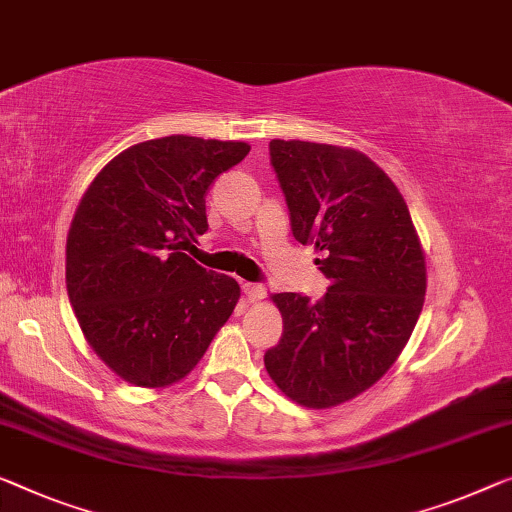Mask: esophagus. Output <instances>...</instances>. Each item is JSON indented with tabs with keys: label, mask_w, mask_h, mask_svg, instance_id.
Wrapping results in <instances>:
<instances>
[{
	"label": "esophagus",
	"mask_w": 512,
	"mask_h": 512,
	"mask_svg": "<svg viewBox=\"0 0 512 512\" xmlns=\"http://www.w3.org/2000/svg\"><path fill=\"white\" fill-rule=\"evenodd\" d=\"M243 294H246V299L250 303H255L259 299H264L266 289L262 285H257V282H243Z\"/></svg>",
	"instance_id": "34e87169"
}]
</instances>
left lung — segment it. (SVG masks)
Here are the masks:
<instances>
[{
  "label": "left lung",
  "mask_w": 512,
  "mask_h": 512,
  "mask_svg": "<svg viewBox=\"0 0 512 512\" xmlns=\"http://www.w3.org/2000/svg\"><path fill=\"white\" fill-rule=\"evenodd\" d=\"M271 165L299 243L329 280L319 301L282 292V338L264 365L287 398L310 409L370 388L407 345L425 301V257L407 202L354 149L271 140Z\"/></svg>",
  "instance_id": "left-lung-1"
}]
</instances>
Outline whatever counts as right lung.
Masks as SVG:
<instances>
[{
    "mask_svg": "<svg viewBox=\"0 0 512 512\" xmlns=\"http://www.w3.org/2000/svg\"><path fill=\"white\" fill-rule=\"evenodd\" d=\"M246 142L167 135L112 158L66 241L80 329L128 384L163 388L195 368L239 301V282L186 250L209 230L204 195L248 156Z\"/></svg>",
    "mask_w": 512,
    "mask_h": 512,
    "instance_id": "right-lung-1",
    "label": "right lung"
}]
</instances>
